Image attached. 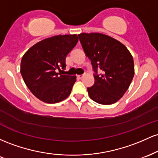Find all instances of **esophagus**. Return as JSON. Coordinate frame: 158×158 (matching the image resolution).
I'll return each mask as SVG.
<instances>
[{
    "label": "esophagus",
    "mask_w": 158,
    "mask_h": 158,
    "mask_svg": "<svg viewBox=\"0 0 158 158\" xmlns=\"http://www.w3.org/2000/svg\"><path fill=\"white\" fill-rule=\"evenodd\" d=\"M77 77L79 78V79H81V78L84 77V75H78Z\"/></svg>",
    "instance_id": "1"
}]
</instances>
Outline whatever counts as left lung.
I'll return each mask as SVG.
<instances>
[{"mask_svg":"<svg viewBox=\"0 0 158 158\" xmlns=\"http://www.w3.org/2000/svg\"><path fill=\"white\" fill-rule=\"evenodd\" d=\"M78 36L95 72L94 85L87 88L88 95L99 104H114L123 97L133 79L131 54L124 44L104 34L81 33ZM99 71L103 73L99 75Z\"/></svg>","mask_w":158,"mask_h":158,"instance_id":"left-lung-1","label":"left lung"}]
</instances>
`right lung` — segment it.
Returning <instances> with one entry per match:
<instances>
[{"label": "right lung", "instance_id": "right-lung-1", "mask_svg": "<svg viewBox=\"0 0 158 158\" xmlns=\"http://www.w3.org/2000/svg\"><path fill=\"white\" fill-rule=\"evenodd\" d=\"M78 35H59L45 39L31 47L23 56L21 73L32 94L46 103H57L70 94L76 76L61 75L65 59L78 42Z\"/></svg>", "mask_w": 158, "mask_h": 158}]
</instances>
